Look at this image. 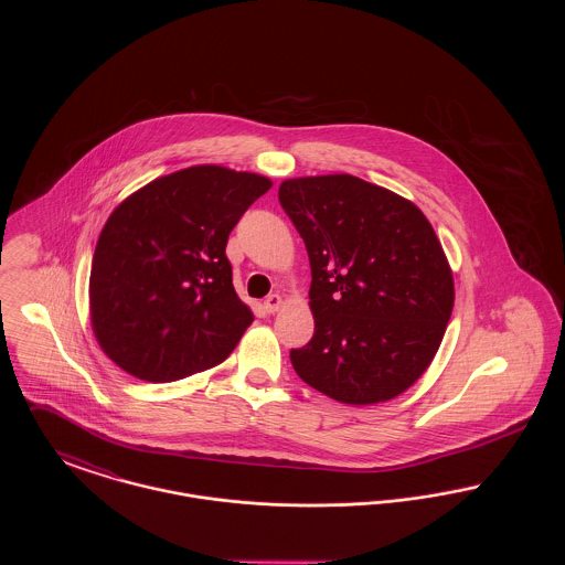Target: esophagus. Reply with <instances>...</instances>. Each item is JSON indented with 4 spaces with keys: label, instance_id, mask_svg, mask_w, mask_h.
Listing matches in <instances>:
<instances>
[{
    "label": "esophagus",
    "instance_id": "34e87169",
    "mask_svg": "<svg viewBox=\"0 0 565 565\" xmlns=\"http://www.w3.org/2000/svg\"><path fill=\"white\" fill-rule=\"evenodd\" d=\"M281 305H284L281 296L270 295L269 298L265 300V311H267V313H275V311H279V309H281Z\"/></svg>",
    "mask_w": 565,
    "mask_h": 565
}]
</instances>
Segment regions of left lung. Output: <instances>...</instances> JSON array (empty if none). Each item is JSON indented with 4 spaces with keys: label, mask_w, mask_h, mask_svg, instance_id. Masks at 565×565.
<instances>
[{
    "label": "left lung",
    "mask_w": 565,
    "mask_h": 565,
    "mask_svg": "<svg viewBox=\"0 0 565 565\" xmlns=\"http://www.w3.org/2000/svg\"><path fill=\"white\" fill-rule=\"evenodd\" d=\"M279 203L311 265L316 332L290 351L296 375L339 403L403 394L454 311V275L428 217L348 173L286 180Z\"/></svg>",
    "instance_id": "obj_1"
}]
</instances>
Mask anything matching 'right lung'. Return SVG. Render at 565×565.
<instances>
[{
	"mask_svg": "<svg viewBox=\"0 0 565 565\" xmlns=\"http://www.w3.org/2000/svg\"><path fill=\"white\" fill-rule=\"evenodd\" d=\"M269 178L199 164L159 178L106 222L90 269V320L129 375L175 381L212 369L254 316L233 288L226 242Z\"/></svg>",
	"mask_w": 565,
	"mask_h": 565,
	"instance_id": "right-lung-1",
	"label": "right lung"
}]
</instances>
